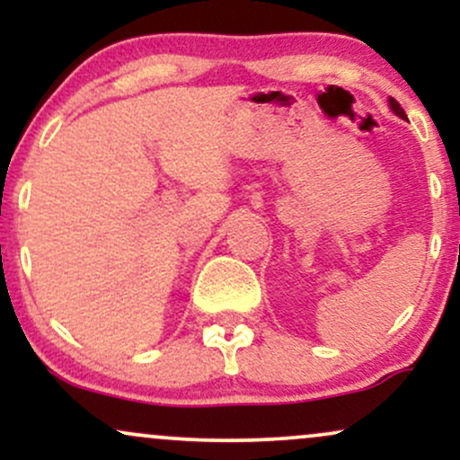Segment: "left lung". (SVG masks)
<instances>
[{"mask_svg": "<svg viewBox=\"0 0 460 460\" xmlns=\"http://www.w3.org/2000/svg\"><path fill=\"white\" fill-rule=\"evenodd\" d=\"M389 105H392V110H394V112H395V114H398V116H400V119H406L404 110H402V108H400V103H398V102H395V99H389Z\"/></svg>", "mask_w": 460, "mask_h": 460, "instance_id": "obj_1", "label": "left lung"}]
</instances>
